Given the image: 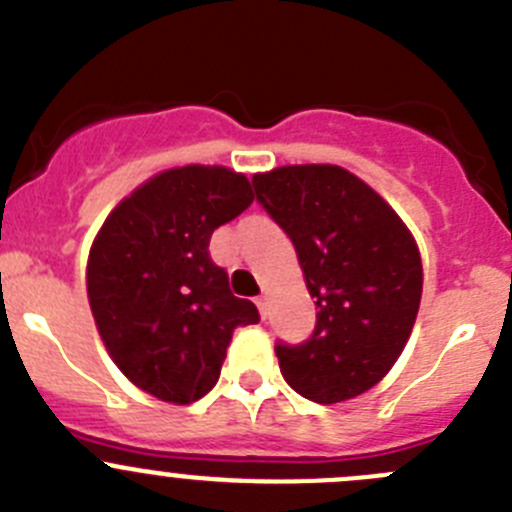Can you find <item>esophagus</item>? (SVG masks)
<instances>
[{
	"label": "esophagus",
	"mask_w": 512,
	"mask_h": 512,
	"mask_svg": "<svg viewBox=\"0 0 512 512\" xmlns=\"http://www.w3.org/2000/svg\"><path fill=\"white\" fill-rule=\"evenodd\" d=\"M256 306H259L261 311V319H266V296H259V299H256Z\"/></svg>",
	"instance_id": "1"
}]
</instances>
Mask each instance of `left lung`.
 I'll return each mask as SVG.
<instances>
[{
	"instance_id": "left-lung-1",
	"label": "left lung",
	"mask_w": 512,
	"mask_h": 512,
	"mask_svg": "<svg viewBox=\"0 0 512 512\" xmlns=\"http://www.w3.org/2000/svg\"><path fill=\"white\" fill-rule=\"evenodd\" d=\"M251 183L294 243L319 309L306 342H276L281 374L319 405L367 392L415 326L422 299L415 238L382 196L339 165H284Z\"/></svg>"
}]
</instances>
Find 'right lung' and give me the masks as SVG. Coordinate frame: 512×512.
Wrapping results in <instances>:
<instances>
[{
	"instance_id": "1",
	"label": "right lung",
	"mask_w": 512,
	"mask_h": 512,
	"mask_svg": "<svg viewBox=\"0 0 512 512\" xmlns=\"http://www.w3.org/2000/svg\"><path fill=\"white\" fill-rule=\"evenodd\" d=\"M251 203L246 175L186 165L135 188L102 223L87 299L113 362L143 392L191 405L216 387L233 329L259 324L208 253L213 231Z\"/></svg>"
}]
</instances>
